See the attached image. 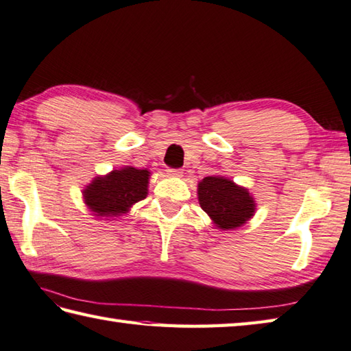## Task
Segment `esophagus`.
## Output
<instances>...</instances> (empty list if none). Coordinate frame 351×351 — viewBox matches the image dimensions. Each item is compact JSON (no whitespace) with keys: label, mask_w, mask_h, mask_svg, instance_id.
<instances>
[{"label":"esophagus","mask_w":351,"mask_h":351,"mask_svg":"<svg viewBox=\"0 0 351 351\" xmlns=\"http://www.w3.org/2000/svg\"><path fill=\"white\" fill-rule=\"evenodd\" d=\"M167 173L171 176H182V169H167Z\"/></svg>","instance_id":"34e87169"}]
</instances>
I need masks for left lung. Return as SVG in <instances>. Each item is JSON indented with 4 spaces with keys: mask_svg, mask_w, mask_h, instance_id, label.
I'll use <instances>...</instances> for the list:
<instances>
[{
    "mask_svg": "<svg viewBox=\"0 0 351 351\" xmlns=\"http://www.w3.org/2000/svg\"><path fill=\"white\" fill-rule=\"evenodd\" d=\"M201 208L222 230H232L243 225L254 215V201L248 190L222 176H208L199 182Z\"/></svg>",
    "mask_w": 351,
    "mask_h": 351,
    "instance_id": "1",
    "label": "left lung"
}]
</instances>
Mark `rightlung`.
I'll list each match as a JSON object with an SVG mask.
<instances>
[{
	"instance_id": "right-lung-1",
	"label": "right lung",
	"mask_w": 351,
	"mask_h": 351,
	"mask_svg": "<svg viewBox=\"0 0 351 351\" xmlns=\"http://www.w3.org/2000/svg\"><path fill=\"white\" fill-rule=\"evenodd\" d=\"M147 181V170L135 167L114 170L88 185L84 191L85 202L97 216H120V213L128 211L130 205L146 197Z\"/></svg>"
}]
</instances>
